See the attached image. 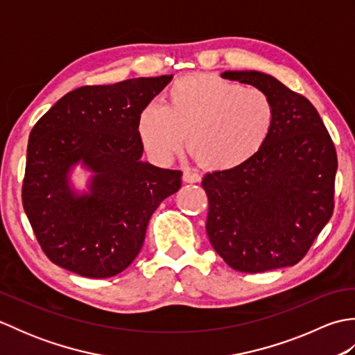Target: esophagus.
Returning <instances> with one entry per match:
<instances>
[{"instance_id":"34e87169","label":"esophagus","mask_w":355,"mask_h":355,"mask_svg":"<svg viewBox=\"0 0 355 355\" xmlns=\"http://www.w3.org/2000/svg\"><path fill=\"white\" fill-rule=\"evenodd\" d=\"M183 182H186V183H200L201 175L198 172H195L192 169H186L184 173H183Z\"/></svg>"}]
</instances>
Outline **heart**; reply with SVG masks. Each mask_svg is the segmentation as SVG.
<instances>
[{"instance_id": "b5f03b06", "label": "heart", "mask_w": 355, "mask_h": 355, "mask_svg": "<svg viewBox=\"0 0 355 355\" xmlns=\"http://www.w3.org/2000/svg\"><path fill=\"white\" fill-rule=\"evenodd\" d=\"M276 119L275 103L256 87H243L215 74H189L168 88L162 105H149L137 117V135L157 162H169L189 148L214 171L250 162L266 145Z\"/></svg>"}]
</instances>
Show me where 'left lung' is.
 <instances>
[{
	"label": "left lung",
	"mask_w": 355,
	"mask_h": 355,
	"mask_svg": "<svg viewBox=\"0 0 355 355\" xmlns=\"http://www.w3.org/2000/svg\"><path fill=\"white\" fill-rule=\"evenodd\" d=\"M266 92L276 119L250 162L202 178L210 244L243 273L290 267L310 250L334 212L337 154L318 110L302 94L259 71H224Z\"/></svg>",
	"instance_id": "8db88e82"
}]
</instances>
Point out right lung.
Masks as SVG:
<instances>
[{
    "mask_svg": "<svg viewBox=\"0 0 355 355\" xmlns=\"http://www.w3.org/2000/svg\"><path fill=\"white\" fill-rule=\"evenodd\" d=\"M172 74L87 85L59 99L28 137L22 206L45 256L84 277H111L139 254L150 216L182 187V171L140 162L137 117ZM95 172L74 196L68 171Z\"/></svg>",
    "mask_w": 355,
    "mask_h": 355,
    "instance_id": "obj_1",
    "label": "right lung"
}]
</instances>
